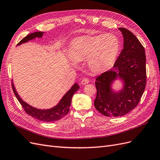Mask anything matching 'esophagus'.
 <instances>
[{"mask_svg": "<svg viewBox=\"0 0 160 160\" xmlns=\"http://www.w3.org/2000/svg\"><path fill=\"white\" fill-rule=\"evenodd\" d=\"M89 79H88V78H83V79H82L81 83L82 85H87V84L89 83Z\"/></svg>", "mask_w": 160, "mask_h": 160, "instance_id": "esophagus-1", "label": "esophagus"}]
</instances>
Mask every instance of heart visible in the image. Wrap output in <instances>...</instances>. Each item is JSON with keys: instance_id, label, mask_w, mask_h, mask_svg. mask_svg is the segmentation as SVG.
Listing matches in <instances>:
<instances>
[{"instance_id": "b5f03b06", "label": "heart", "mask_w": 160, "mask_h": 160, "mask_svg": "<svg viewBox=\"0 0 160 160\" xmlns=\"http://www.w3.org/2000/svg\"><path fill=\"white\" fill-rule=\"evenodd\" d=\"M120 50V41L112 33L84 36L71 42L69 54L74 61L88 59L91 69L102 71L112 65Z\"/></svg>"}]
</instances>
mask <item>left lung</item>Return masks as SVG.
I'll use <instances>...</instances> for the list:
<instances>
[{"instance_id":"8db88e82","label":"left lung","mask_w":160,"mask_h":160,"mask_svg":"<svg viewBox=\"0 0 160 160\" xmlns=\"http://www.w3.org/2000/svg\"><path fill=\"white\" fill-rule=\"evenodd\" d=\"M123 37V49L112 69L97 77L94 106L107 117H119L138 105L146 85V58L142 43L125 28H119ZM122 81V89L115 91L114 82Z\"/></svg>"}]
</instances>
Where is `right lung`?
Segmentation results:
<instances>
[{
	"label": "right lung",
	"instance_id": "obj_1",
	"mask_svg": "<svg viewBox=\"0 0 160 160\" xmlns=\"http://www.w3.org/2000/svg\"><path fill=\"white\" fill-rule=\"evenodd\" d=\"M44 33L45 32L41 31L31 33L29 35L26 36L25 38H23L18 43L17 46L22 44V43H25L28 41L35 39L36 38H41ZM12 86L14 95H15L16 98L22 106L25 112L34 118L46 122H55V121H58L68 113L71 104L72 95L79 89V85L77 83H75L71 87V89L63 95V97L59 101V102L56 105H55L54 107L50 109H41L34 108L32 106L26 103L25 101H23L16 91V89L14 88V85L13 84V82H12Z\"/></svg>",
	"mask_w": 160,
	"mask_h": 160
}]
</instances>
